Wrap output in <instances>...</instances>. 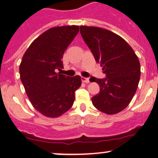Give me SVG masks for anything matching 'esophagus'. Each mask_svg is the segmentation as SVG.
Wrapping results in <instances>:
<instances>
[{
  "instance_id": "1",
  "label": "esophagus",
  "mask_w": 158,
  "mask_h": 158,
  "mask_svg": "<svg viewBox=\"0 0 158 158\" xmlns=\"http://www.w3.org/2000/svg\"><path fill=\"white\" fill-rule=\"evenodd\" d=\"M81 79H82V82H85V83L89 82V79H88V78H85V77H83V76H82V77H81Z\"/></svg>"
}]
</instances>
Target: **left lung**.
I'll return each mask as SVG.
<instances>
[{"label":"left lung","instance_id":"obj_1","mask_svg":"<svg viewBox=\"0 0 158 158\" xmlns=\"http://www.w3.org/2000/svg\"><path fill=\"white\" fill-rule=\"evenodd\" d=\"M80 33L106 74L104 79H90L100 85V92L91 98L93 105L106 114L118 113L129 105L137 89L140 78L138 57L122 37L112 31L80 26Z\"/></svg>","mask_w":158,"mask_h":158}]
</instances>
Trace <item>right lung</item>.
Returning a JSON list of instances; mask_svg holds the SVG:
<instances>
[{
  "label": "right lung",
  "instance_id": "1",
  "mask_svg": "<svg viewBox=\"0 0 158 158\" xmlns=\"http://www.w3.org/2000/svg\"><path fill=\"white\" fill-rule=\"evenodd\" d=\"M79 30L77 25L52 27L33 41L22 58L19 73L25 92L35 110L46 117L70 110L82 85L79 76L55 73L63 67L64 53Z\"/></svg>",
  "mask_w": 158,
  "mask_h": 158
}]
</instances>
